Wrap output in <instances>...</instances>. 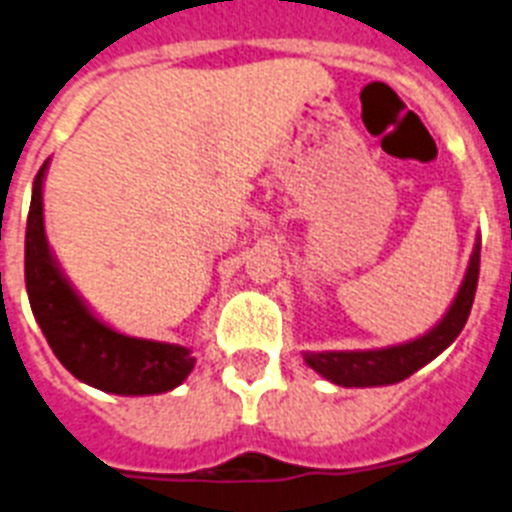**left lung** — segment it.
Returning a JSON list of instances; mask_svg holds the SVG:
<instances>
[{"mask_svg": "<svg viewBox=\"0 0 512 512\" xmlns=\"http://www.w3.org/2000/svg\"><path fill=\"white\" fill-rule=\"evenodd\" d=\"M479 252L482 247L476 244L471 263H468L463 286L455 296L453 307L432 333L416 338L403 346L380 351H322V354H304L307 364L322 377H328L336 385L346 388H372V385H393V382L406 380L416 369L432 362L440 351H445L450 343L458 338L471 312L476 296V283H479Z\"/></svg>", "mask_w": 512, "mask_h": 512, "instance_id": "1", "label": "left lung"}]
</instances>
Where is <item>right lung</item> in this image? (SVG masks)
Listing matches in <instances>:
<instances>
[{"mask_svg": "<svg viewBox=\"0 0 512 512\" xmlns=\"http://www.w3.org/2000/svg\"><path fill=\"white\" fill-rule=\"evenodd\" d=\"M36 174L25 229V289L30 309L51 351L77 380L119 395H150L176 388L195 367V356L174 343L122 336L90 315L51 260L44 234L41 184Z\"/></svg>", "mask_w": 512, "mask_h": 512, "instance_id": "right-lung-1", "label": "right lung"}]
</instances>
